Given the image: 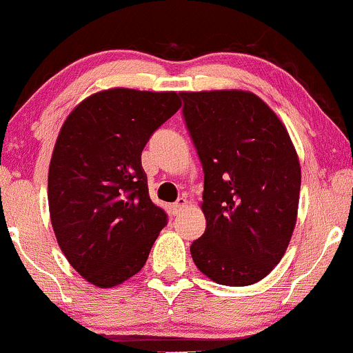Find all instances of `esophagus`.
<instances>
[{
    "instance_id": "1",
    "label": "esophagus",
    "mask_w": 353,
    "mask_h": 353,
    "mask_svg": "<svg viewBox=\"0 0 353 353\" xmlns=\"http://www.w3.org/2000/svg\"><path fill=\"white\" fill-rule=\"evenodd\" d=\"M185 204H188V199H185V197H179V199L176 201V203L172 204V211H174V214H177V212L181 211V209H183Z\"/></svg>"
}]
</instances>
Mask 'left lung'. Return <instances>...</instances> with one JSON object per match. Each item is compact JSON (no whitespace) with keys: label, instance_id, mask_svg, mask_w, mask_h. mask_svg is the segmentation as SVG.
Returning a JSON list of instances; mask_svg holds the SVG:
<instances>
[{"label":"left lung","instance_id":"8db88e82","mask_svg":"<svg viewBox=\"0 0 353 353\" xmlns=\"http://www.w3.org/2000/svg\"><path fill=\"white\" fill-rule=\"evenodd\" d=\"M188 132L203 164L206 231L196 266L219 285L263 280L295 230L301 170L281 120L243 90L181 92Z\"/></svg>","mask_w":353,"mask_h":353}]
</instances>
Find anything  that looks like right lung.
I'll use <instances>...</instances> for the list:
<instances>
[{"label":"right lung","mask_w":353,"mask_h":353,"mask_svg":"<svg viewBox=\"0 0 353 353\" xmlns=\"http://www.w3.org/2000/svg\"><path fill=\"white\" fill-rule=\"evenodd\" d=\"M181 108L176 92L110 88L65 120L48 170L61 251L87 281L112 288L142 270L168 214L149 197L142 150Z\"/></svg>","instance_id":"right-lung-1"}]
</instances>
